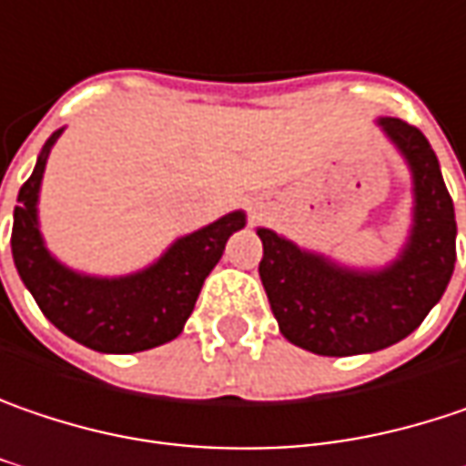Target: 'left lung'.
<instances>
[{
  "mask_svg": "<svg viewBox=\"0 0 466 466\" xmlns=\"http://www.w3.org/2000/svg\"><path fill=\"white\" fill-rule=\"evenodd\" d=\"M411 174V224L385 266H348L258 227V274L292 345L319 356H356L409 338L443 298L456 263V218L438 157L420 128L377 118Z\"/></svg>",
  "mask_w": 466,
  "mask_h": 466,
  "instance_id": "1",
  "label": "left lung"
}]
</instances>
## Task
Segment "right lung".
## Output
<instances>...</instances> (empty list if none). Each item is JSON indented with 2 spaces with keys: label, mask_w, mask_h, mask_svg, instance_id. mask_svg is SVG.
<instances>
[{
  "label": "right lung",
  "mask_w": 466,
  "mask_h": 466,
  "mask_svg": "<svg viewBox=\"0 0 466 466\" xmlns=\"http://www.w3.org/2000/svg\"><path fill=\"white\" fill-rule=\"evenodd\" d=\"M57 128L36 157L34 174L20 187L13 213V260L42 314L70 340L99 353H139L181 335L206 277L224 256L227 239L248 224L232 210L203 229L174 239L160 258L124 277L84 274L55 258L39 227L46 157L60 139Z\"/></svg>",
  "instance_id": "right-lung-1"
}]
</instances>
